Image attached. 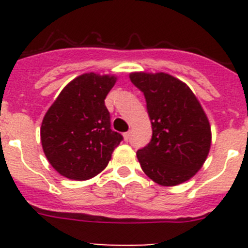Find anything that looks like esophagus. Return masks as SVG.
Listing matches in <instances>:
<instances>
[{
  "instance_id": "1",
  "label": "esophagus",
  "mask_w": 248,
  "mask_h": 248,
  "mask_svg": "<svg viewBox=\"0 0 248 248\" xmlns=\"http://www.w3.org/2000/svg\"><path fill=\"white\" fill-rule=\"evenodd\" d=\"M123 137H124V140H125V141H128L129 137H130V133H129V131H126V133H124V134H123Z\"/></svg>"
}]
</instances>
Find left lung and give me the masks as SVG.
<instances>
[{
    "instance_id": "left-lung-1",
    "label": "left lung",
    "mask_w": 248,
    "mask_h": 248,
    "mask_svg": "<svg viewBox=\"0 0 248 248\" xmlns=\"http://www.w3.org/2000/svg\"><path fill=\"white\" fill-rule=\"evenodd\" d=\"M144 93L153 137L138 150L140 166L154 183L175 186L202 168L211 146V126L191 89L164 72L130 73Z\"/></svg>"
}]
</instances>
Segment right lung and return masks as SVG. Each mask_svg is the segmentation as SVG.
<instances>
[{
  "label": "right lung",
  "instance_id": "add662e5",
  "mask_svg": "<svg viewBox=\"0 0 248 248\" xmlns=\"http://www.w3.org/2000/svg\"><path fill=\"white\" fill-rule=\"evenodd\" d=\"M115 82V76L82 74L65 85L46 113L41 125L42 148L62 176L89 180L107 168L123 140L111 130L104 103Z\"/></svg>",
  "mask_w": 248,
  "mask_h": 248
}]
</instances>
